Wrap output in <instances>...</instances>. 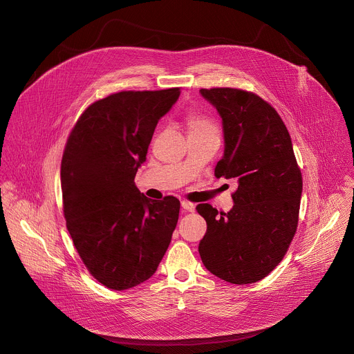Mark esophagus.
I'll return each instance as SVG.
<instances>
[{
  "label": "esophagus",
  "mask_w": 354,
  "mask_h": 354,
  "mask_svg": "<svg viewBox=\"0 0 354 354\" xmlns=\"http://www.w3.org/2000/svg\"><path fill=\"white\" fill-rule=\"evenodd\" d=\"M180 206H182V209H183L185 212H190V213H193V212H194V205H193V203H190V201L182 200V201H180Z\"/></svg>",
  "instance_id": "obj_1"
}]
</instances>
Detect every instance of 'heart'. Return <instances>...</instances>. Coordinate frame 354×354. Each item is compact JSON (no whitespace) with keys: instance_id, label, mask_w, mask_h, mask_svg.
I'll return each mask as SVG.
<instances>
[{"instance_id":"obj_1","label":"heart","mask_w":354,"mask_h":354,"mask_svg":"<svg viewBox=\"0 0 354 354\" xmlns=\"http://www.w3.org/2000/svg\"><path fill=\"white\" fill-rule=\"evenodd\" d=\"M186 126H187L189 134L203 133V131H217L214 123L209 118L194 113V112H192L186 116Z\"/></svg>"}]
</instances>
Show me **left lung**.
Masks as SVG:
<instances>
[{
  "instance_id": "left-lung-1",
  "label": "left lung",
  "mask_w": 354,
  "mask_h": 354,
  "mask_svg": "<svg viewBox=\"0 0 354 354\" xmlns=\"http://www.w3.org/2000/svg\"><path fill=\"white\" fill-rule=\"evenodd\" d=\"M200 93L223 120L224 156L214 175L235 179L238 189L228 213L209 203L196 207L207 223L198 254L214 276L232 284L255 283L281 262L294 238L301 171L288 130L266 100L236 88Z\"/></svg>"
}]
</instances>
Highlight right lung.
<instances>
[{"instance_id":"add662e5","label":"right lung","mask_w":354,"mask_h":354,"mask_svg":"<svg viewBox=\"0 0 354 354\" xmlns=\"http://www.w3.org/2000/svg\"><path fill=\"white\" fill-rule=\"evenodd\" d=\"M179 88L122 91L99 99L80 116L62 160L67 230L88 272L112 290L153 276L171 243L179 200H151L134 178L158 120Z\"/></svg>"}]
</instances>
